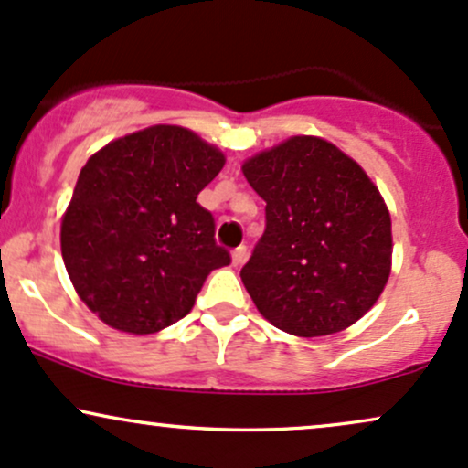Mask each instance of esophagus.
I'll return each instance as SVG.
<instances>
[{
  "label": "esophagus",
  "instance_id": "34e87169",
  "mask_svg": "<svg viewBox=\"0 0 468 468\" xmlns=\"http://www.w3.org/2000/svg\"><path fill=\"white\" fill-rule=\"evenodd\" d=\"M245 259H248V248H245V245H240V248H236V250L232 251V265H234V267L243 265Z\"/></svg>",
  "mask_w": 468,
  "mask_h": 468
}]
</instances>
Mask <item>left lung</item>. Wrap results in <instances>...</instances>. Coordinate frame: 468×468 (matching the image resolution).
Instances as JSON below:
<instances>
[{"label": "left lung", "instance_id": "obj_1", "mask_svg": "<svg viewBox=\"0 0 468 468\" xmlns=\"http://www.w3.org/2000/svg\"><path fill=\"white\" fill-rule=\"evenodd\" d=\"M265 232L240 270L282 332H343L374 307L391 271V217L365 170L329 141L292 136L243 164Z\"/></svg>", "mask_w": 468, "mask_h": 468}]
</instances>
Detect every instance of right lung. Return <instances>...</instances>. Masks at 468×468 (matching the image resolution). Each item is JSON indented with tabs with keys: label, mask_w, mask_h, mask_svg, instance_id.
I'll list each match as a JSON object with an SVG mask.
<instances>
[{
	"label": "right lung",
	"mask_w": 468,
	"mask_h": 468,
	"mask_svg": "<svg viewBox=\"0 0 468 468\" xmlns=\"http://www.w3.org/2000/svg\"><path fill=\"white\" fill-rule=\"evenodd\" d=\"M225 156L178 125H152L88 159L61 220V256L83 303L119 332L154 334L190 314L232 262L198 192Z\"/></svg>",
	"instance_id": "1"
}]
</instances>
